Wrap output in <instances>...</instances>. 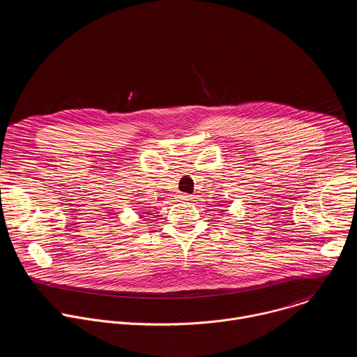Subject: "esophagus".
I'll use <instances>...</instances> for the list:
<instances>
[{
  "mask_svg": "<svg viewBox=\"0 0 357 357\" xmlns=\"http://www.w3.org/2000/svg\"><path fill=\"white\" fill-rule=\"evenodd\" d=\"M181 197H182L183 200H192V199H193V196H192V195H182Z\"/></svg>",
  "mask_w": 357,
  "mask_h": 357,
  "instance_id": "1",
  "label": "esophagus"
}]
</instances>
